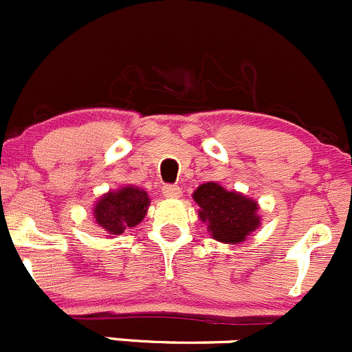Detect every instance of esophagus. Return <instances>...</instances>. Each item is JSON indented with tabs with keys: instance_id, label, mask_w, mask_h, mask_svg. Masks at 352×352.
I'll list each match as a JSON object with an SVG mask.
<instances>
[{
	"instance_id": "esophagus-1",
	"label": "esophagus",
	"mask_w": 352,
	"mask_h": 352,
	"mask_svg": "<svg viewBox=\"0 0 352 352\" xmlns=\"http://www.w3.org/2000/svg\"><path fill=\"white\" fill-rule=\"evenodd\" d=\"M162 194H163V197H166V199H179L180 196H182V190H180V187H177V186H163Z\"/></svg>"
}]
</instances>
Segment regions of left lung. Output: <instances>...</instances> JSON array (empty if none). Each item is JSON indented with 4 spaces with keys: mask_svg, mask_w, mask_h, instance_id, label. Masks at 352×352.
I'll return each instance as SVG.
<instances>
[{
    "mask_svg": "<svg viewBox=\"0 0 352 352\" xmlns=\"http://www.w3.org/2000/svg\"><path fill=\"white\" fill-rule=\"evenodd\" d=\"M199 206V219L206 223L211 239L236 245L247 240L261 226L255 199L236 190H228L218 182L201 184L192 194Z\"/></svg>",
    "mask_w": 352,
    "mask_h": 352,
    "instance_id": "obj_1",
    "label": "left lung"
}]
</instances>
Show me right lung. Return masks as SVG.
I'll return each mask as SVG.
<instances>
[{"instance_id": "add662e5", "label": "right lung", "mask_w": 352, "mask_h": 352, "mask_svg": "<svg viewBox=\"0 0 352 352\" xmlns=\"http://www.w3.org/2000/svg\"><path fill=\"white\" fill-rule=\"evenodd\" d=\"M150 208L146 190L136 186H122L117 190H109L94 204V218L102 232L113 239L126 230L140 225Z\"/></svg>"}]
</instances>
